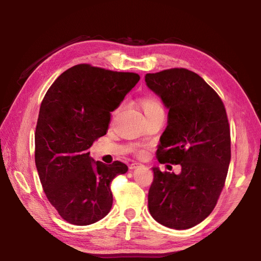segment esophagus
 Listing matches in <instances>:
<instances>
[{"instance_id":"esophagus-1","label":"esophagus","mask_w":261,"mask_h":261,"mask_svg":"<svg viewBox=\"0 0 261 261\" xmlns=\"http://www.w3.org/2000/svg\"><path fill=\"white\" fill-rule=\"evenodd\" d=\"M137 167H139V164H138V163H132V164H129V169H130V170L136 169Z\"/></svg>"}]
</instances>
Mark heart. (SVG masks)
Here are the masks:
<instances>
[{
  "label": "heart",
  "mask_w": 261,
  "mask_h": 261,
  "mask_svg": "<svg viewBox=\"0 0 261 261\" xmlns=\"http://www.w3.org/2000/svg\"><path fill=\"white\" fill-rule=\"evenodd\" d=\"M141 108H143L144 112L148 113L150 111H153V110H158V109H162L160 102L158 101L155 98L152 97H147L141 102Z\"/></svg>",
  "instance_id": "obj_1"
}]
</instances>
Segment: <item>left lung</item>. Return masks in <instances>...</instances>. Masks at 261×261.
I'll return each instance as SVG.
<instances>
[{
    "label": "left lung",
    "mask_w": 261,
    "mask_h": 261,
    "mask_svg": "<svg viewBox=\"0 0 261 261\" xmlns=\"http://www.w3.org/2000/svg\"><path fill=\"white\" fill-rule=\"evenodd\" d=\"M145 81L169 109L158 160L181 168L179 174L152 168L148 208L156 222L186 230L210 215L225 183L231 161L225 108L218 93L186 68L146 74Z\"/></svg>",
    "instance_id": "obj_1"
}]
</instances>
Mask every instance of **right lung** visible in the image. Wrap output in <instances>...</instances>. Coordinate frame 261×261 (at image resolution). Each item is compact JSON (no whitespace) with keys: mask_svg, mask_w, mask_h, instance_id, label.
I'll use <instances>...</instances> for the list:
<instances>
[{"mask_svg":"<svg viewBox=\"0 0 261 261\" xmlns=\"http://www.w3.org/2000/svg\"><path fill=\"white\" fill-rule=\"evenodd\" d=\"M139 80L135 73L80 64L45 93L35 134L36 167L46 198L70 224H92L112 208L110 183L128 168L93 161L89 148L106 135L111 112Z\"/></svg>","mask_w":261,"mask_h":261,"instance_id":"obj_1","label":"right lung"}]
</instances>
